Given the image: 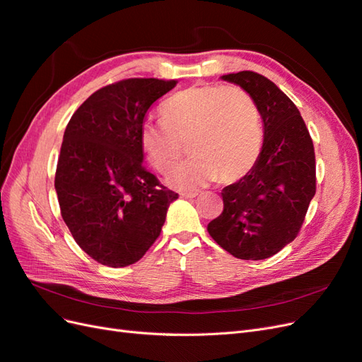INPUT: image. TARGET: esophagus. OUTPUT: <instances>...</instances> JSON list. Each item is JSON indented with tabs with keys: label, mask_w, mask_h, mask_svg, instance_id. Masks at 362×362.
I'll list each match as a JSON object with an SVG mask.
<instances>
[{
	"label": "esophagus",
	"mask_w": 362,
	"mask_h": 362,
	"mask_svg": "<svg viewBox=\"0 0 362 362\" xmlns=\"http://www.w3.org/2000/svg\"><path fill=\"white\" fill-rule=\"evenodd\" d=\"M180 196H181V198H185V199H192V198H196L198 193H196V192H182Z\"/></svg>",
	"instance_id": "esophagus-1"
}]
</instances>
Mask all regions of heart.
Segmentation results:
<instances>
[{
    "label": "heart",
    "instance_id": "b5f03b06",
    "mask_svg": "<svg viewBox=\"0 0 362 362\" xmlns=\"http://www.w3.org/2000/svg\"><path fill=\"white\" fill-rule=\"evenodd\" d=\"M160 116L163 122H146L139 133L151 166L168 173L185 144L193 156L169 175L170 187L194 190L217 177L233 184L255 168L262 149L259 113L250 95L238 87H187L163 103Z\"/></svg>",
    "mask_w": 362,
    "mask_h": 362
}]
</instances>
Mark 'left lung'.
Masks as SVG:
<instances>
[{
	"instance_id": "left-lung-1",
	"label": "left lung",
	"mask_w": 362,
	"mask_h": 362,
	"mask_svg": "<svg viewBox=\"0 0 362 362\" xmlns=\"http://www.w3.org/2000/svg\"><path fill=\"white\" fill-rule=\"evenodd\" d=\"M222 78L257 104L264 144L255 168L223 189V211L206 229L235 258L264 259L298 237L315 194L313 139L298 107L264 75L242 71Z\"/></svg>"
}]
</instances>
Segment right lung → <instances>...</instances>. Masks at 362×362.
Returning <instances> with one entry per match:
<instances>
[{
	"label": "right lung",
	"mask_w": 362,
	"mask_h": 362,
	"mask_svg": "<svg viewBox=\"0 0 362 362\" xmlns=\"http://www.w3.org/2000/svg\"><path fill=\"white\" fill-rule=\"evenodd\" d=\"M177 81L127 78L101 87L64 129L56 192L64 223L87 255L108 267L134 264L154 245L178 193L144 166L140 128Z\"/></svg>",
	"instance_id": "right-lung-1"
}]
</instances>
